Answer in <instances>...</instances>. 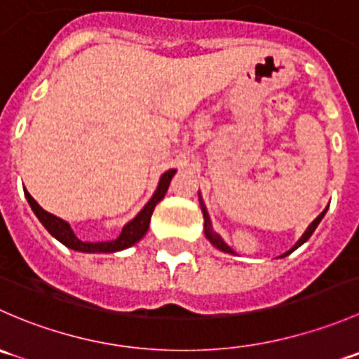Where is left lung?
I'll use <instances>...</instances> for the list:
<instances>
[{"label": "left lung", "mask_w": 359, "mask_h": 359, "mask_svg": "<svg viewBox=\"0 0 359 359\" xmlns=\"http://www.w3.org/2000/svg\"><path fill=\"white\" fill-rule=\"evenodd\" d=\"M200 205H201L203 219H205V236H206V240H208V241H210V243H212V245H213V247H215V248H219V250H220V252H226V253H233V255H234V250H233V248H231V247H229V245H227V243H226V241H224V240H222V238H220V236H219V234H217V233H215V231H213V227H212V220H210V215H208V212H206V206H205V203H203V200H201V196H200ZM327 210H328V208H325V210H323V212H321V213H320V215H318V217H316V219H314V220H313V222H311V224H309V227H307V229H306V233H304V234H302V236H300V240H299V241H297V243H295V245H293V247H292L290 250H288V252H287V253H283V255H281V257H287V255H290V253L293 252V250H297V248H299V247H300V245H304V243H306V241H307V240H309V238H311V234H313V233H314V229H316V227H318V224H320V222H321V219H323V217H325V213H327Z\"/></svg>", "instance_id": "obj_1"}]
</instances>
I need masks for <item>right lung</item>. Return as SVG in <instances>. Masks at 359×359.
<instances>
[{
    "instance_id": "obj_1",
    "label": "right lung",
    "mask_w": 359,
    "mask_h": 359,
    "mask_svg": "<svg viewBox=\"0 0 359 359\" xmlns=\"http://www.w3.org/2000/svg\"><path fill=\"white\" fill-rule=\"evenodd\" d=\"M175 172L177 170L172 168L159 177L158 187L156 191H154L153 198L146 203V206H144V208L140 210V212L137 213L128 224L123 226L121 234H119L116 240L99 241V243L81 241L78 236H76L74 231L71 229L69 222H66L64 219H60V217L53 215V213H48L46 210H43L41 206L38 205V201H36L27 191H24V194H25V200H27L29 205H31L32 212H34V215L38 217L39 222L45 226V229L48 231L55 240H59L60 243L66 245L67 248L76 250V252H83V253H114V252H121V250L125 248H130L132 245H135L137 241H140L144 236H146L147 229H149L151 215H153L154 212V206L165 198L166 191H168V186H170V180H172V177L175 175Z\"/></svg>"
}]
</instances>
